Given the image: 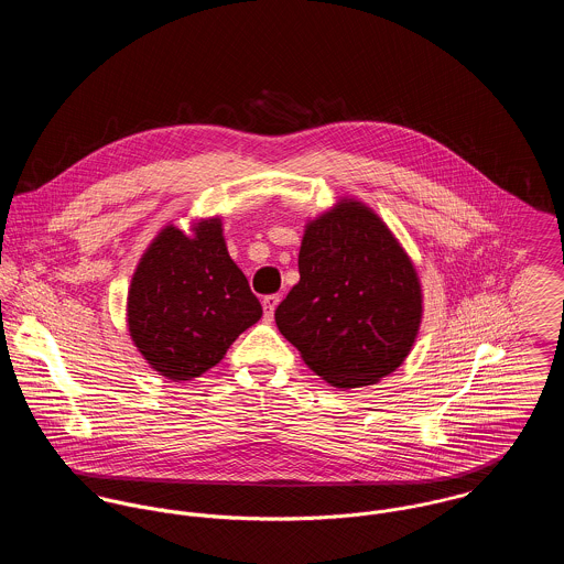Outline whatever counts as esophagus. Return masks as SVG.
<instances>
[{
	"label": "esophagus",
	"mask_w": 564,
	"mask_h": 564,
	"mask_svg": "<svg viewBox=\"0 0 564 564\" xmlns=\"http://www.w3.org/2000/svg\"><path fill=\"white\" fill-rule=\"evenodd\" d=\"M278 304H280V295H267V297H262V308H264V317H267V319L273 317Z\"/></svg>",
	"instance_id": "obj_1"
}]
</instances>
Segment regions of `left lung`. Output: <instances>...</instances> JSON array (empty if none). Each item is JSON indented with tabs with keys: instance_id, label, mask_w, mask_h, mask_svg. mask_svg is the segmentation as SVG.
<instances>
[{
	"instance_id": "8db88e82",
	"label": "left lung",
	"mask_w": 564,
	"mask_h": 564,
	"mask_svg": "<svg viewBox=\"0 0 564 564\" xmlns=\"http://www.w3.org/2000/svg\"><path fill=\"white\" fill-rule=\"evenodd\" d=\"M275 323L332 387L376 384L414 343L416 271L378 215L343 202L306 228L300 282L278 306Z\"/></svg>"
}]
</instances>
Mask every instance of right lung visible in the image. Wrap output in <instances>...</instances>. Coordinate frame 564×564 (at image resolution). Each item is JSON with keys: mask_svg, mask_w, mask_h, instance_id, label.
<instances>
[{"mask_svg": "<svg viewBox=\"0 0 564 564\" xmlns=\"http://www.w3.org/2000/svg\"><path fill=\"white\" fill-rule=\"evenodd\" d=\"M262 306L228 253L221 221H202L188 239L164 228L150 245L128 295L130 336L169 380L215 367Z\"/></svg>", "mask_w": 564, "mask_h": 564, "instance_id": "right-lung-1", "label": "right lung"}]
</instances>
